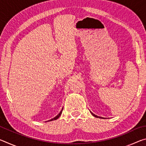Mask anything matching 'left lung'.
<instances>
[{"label": "left lung", "instance_id": "1", "mask_svg": "<svg viewBox=\"0 0 146 146\" xmlns=\"http://www.w3.org/2000/svg\"><path fill=\"white\" fill-rule=\"evenodd\" d=\"M91 114H92V115H93V116H94V117H97V118H103V117H98V116H97V115H95V114H93V113L92 112H91Z\"/></svg>", "mask_w": 146, "mask_h": 146}]
</instances>
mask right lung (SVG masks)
I'll return each mask as SVG.
<instances>
[{
  "mask_svg": "<svg viewBox=\"0 0 146 146\" xmlns=\"http://www.w3.org/2000/svg\"><path fill=\"white\" fill-rule=\"evenodd\" d=\"M62 110H63V108L62 109V110L60 111V112L56 116V117H55L53 118H51V120H49L46 121V122H49V121H52V120H56V119H57V118H58L59 117H60V116L61 115V114H62Z\"/></svg>",
  "mask_w": 146,
  "mask_h": 146,
  "instance_id": "add662e5",
  "label": "right lung"
}]
</instances>
